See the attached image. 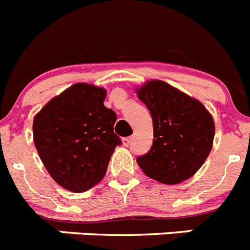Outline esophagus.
I'll return each instance as SVG.
<instances>
[{
  "instance_id": "34e87169",
  "label": "esophagus",
  "mask_w": 250,
  "mask_h": 250,
  "mask_svg": "<svg viewBox=\"0 0 250 250\" xmlns=\"http://www.w3.org/2000/svg\"><path fill=\"white\" fill-rule=\"evenodd\" d=\"M130 143H131V138H124L123 139V145H124V146H129Z\"/></svg>"
}]
</instances>
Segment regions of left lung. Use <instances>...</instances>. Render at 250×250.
<instances>
[{"label": "left lung", "instance_id": "obj_1", "mask_svg": "<svg viewBox=\"0 0 250 250\" xmlns=\"http://www.w3.org/2000/svg\"><path fill=\"white\" fill-rule=\"evenodd\" d=\"M151 114L154 140L136 159L141 170L163 184L184 182L200 169L213 146L215 125L200 101L160 80L138 90Z\"/></svg>", "mask_w": 250, "mask_h": 250}]
</instances>
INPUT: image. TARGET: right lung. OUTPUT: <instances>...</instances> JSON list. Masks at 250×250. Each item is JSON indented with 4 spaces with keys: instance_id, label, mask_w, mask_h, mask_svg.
<instances>
[{
    "instance_id": "add662e5",
    "label": "right lung",
    "mask_w": 250,
    "mask_h": 250,
    "mask_svg": "<svg viewBox=\"0 0 250 250\" xmlns=\"http://www.w3.org/2000/svg\"><path fill=\"white\" fill-rule=\"evenodd\" d=\"M106 91L75 83L48 101L34 119V143L55 182L75 193L89 190L105 176L121 140L116 114L104 106Z\"/></svg>"
}]
</instances>
